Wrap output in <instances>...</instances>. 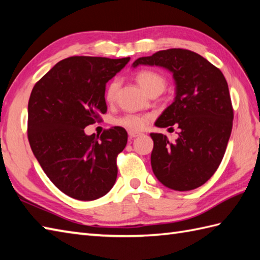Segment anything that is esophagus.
Listing matches in <instances>:
<instances>
[{
	"label": "esophagus",
	"instance_id": "34e87169",
	"mask_svg": "<svg viewBox=\"0 0 260 260\" xmlns=\"http://www.w3.org/2000/svg\"><path fill=\"white\" fill-rule=\"evenodd\" d=\"M141 135H142V133H140V132H133V131H129L128 132L129 139H135V137H139Z\"/></svg>",
	"mask_w": 260,
	"mask_h": 260
}]
</instances>
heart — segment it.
<instances>
[{
	"mask_svg": "<svg viewBox=\"0 0 260 260\" xmlns=\"http://www.w3.org/2000/svg\"><path fill=\"white\" fill-rule=\"evenodd\" d=\"M137 81H139L140 86L143 88V90L147 93H151L153 91H163L165 85H167V80L164 77L153 70H142L137 74ZM119 87V81L114 80L109 84L106 90V101L108 103H112L115 101L116 93H117ZM147 123V116L144 115H137V114H126L124 116H120L115 120V124L124 127V128L131 129V131H140L144 128V126Z\"/></svg>",
	"mask_w": 260,
	"mask_h": 260,
	"instance_id": "heart-1",
	"label": "heart"
}]
</instances>
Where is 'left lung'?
<instances>
[{
	"label": "left lung",
	"mask_w": 260,
	"mask_h": 260,
	"mask_svg": "<svg viewBox=\"0 0 260 260\" xmlns=\"http://www.w3.org/2000/svg\"><path fill=\"white\" fill-rule=\"evenodd\" d=\"M140 64L157 66L172 73L174 102L155 126L180 128L179 137L151 133V164L156 179L169 189L190 191L211 178L222 161L233 129L234 110L227 80L200 54L185 49H168L139 58ZM172 128V127H170Z\"/></svg>",
	"instance_id": "1"
}]
</instances>
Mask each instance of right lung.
I'll return each instance as SVG.
<instances>
[{"label": "right lung", "instance_id": "1", "mask_svg": "<svg viewBox=\"0 0 260 260\" xmlns=\"http://www.w3.org/2000/svg\"><path fill=\"white\" fill-rule=\"evenodd\" d=\"M129 59H63L31 91L27 105L31 150L52 183L77 200L105 196L117 178L116 157L127 144V132L115 126L101 136L86 135L85 127L106 113V84Z\"/></svg>", "mask_w": 260, "mask_h": 260}]
</instances>
